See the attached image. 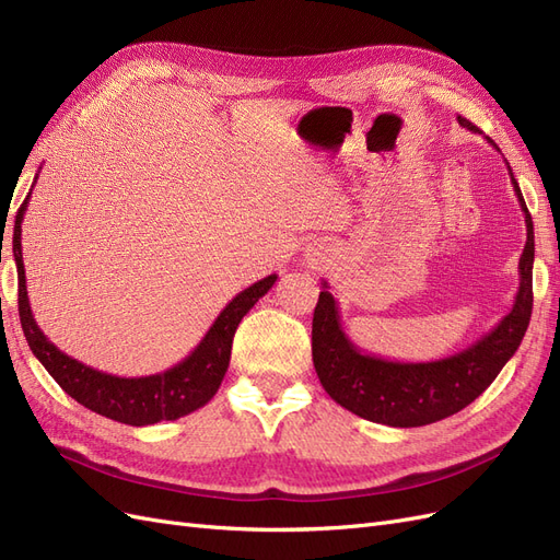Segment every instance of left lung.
<instances>
[{
  "mask_svg": "<svg viewBox=\"0 0 560 560\" xmlns=\"http://www.w3.org/2000/svg\"><path fill=\"white\" fill-rule=\"evenodd\" d=\"M457 121L463 128L479 132L467 118L457 116ZM486 140L498 149L493 140ZM506 171H510L521 212L525 214L528 238L518 259V292L514 306L477 343L432 362H393L376 358L350 341L341 327L338 303L329 292V284L322 280L325 290L319 292L313 313V364L322 387L343 409L389 428L430 425V422L463 411L514 358L533 313L535 233L533 217L525 208L510 163H506Z\"/></svg>",
  "mask_w": 560,
  "mask_h": 560,
  "instance_id": "obj_1",
  "label": "left lung"
}]
</instances>
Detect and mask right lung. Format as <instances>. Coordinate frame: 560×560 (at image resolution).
Instances as JSON below:
<instances>
[{"mask_svg": "<svg viewBox=\"0 0 560 560\" xmlns=\"http://www.w3.org/2000/svg\"><path fill=\"white\" fill-rule=\"evenodd\" d=\"M30 194L23 200L19 214H15L13 226V257L15 266H19V313L27 346L48 374L81 406L135 428L154 425V422L161 420H177L182 416L194 413L200 406H206L217 395L219 385H222L226 376L235 329H238L241 319L252 311L254 303L276 284L278 276L273 273L264 280H257L241 294H235L226 303V308L217 315L208 334L202 336V341L179 364L154 376H112L65 354L58 346L48 341L39 329L35 315H32L21 245V224L27 210Z\"/></svg>", "mask_w": 560, "mask_h": 560, "instance_id": "1", "label": "right lung"}]
</instances>
